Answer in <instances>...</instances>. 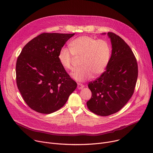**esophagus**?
Returning a JSON list of instances; mask_svg holds the SVG:
<instances>
[{"mask_svg":"<svg viewBox=\"0 0 153 153\" xmlns=\"http://www.w3.org/2000/svg\"><path fill=\"white\" fill-rule=\"evenodd\" d=\"M84 87V85L82 84H80V83H78L77 84V88L79 90H80V89H82Z\"/></svg>","mask_w":153,"mask_h":153,"instance_id":"34e87169","label":"esophagus"}]
</instances>
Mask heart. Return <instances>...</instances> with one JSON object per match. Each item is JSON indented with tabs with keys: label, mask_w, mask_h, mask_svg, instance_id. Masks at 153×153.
Listing matches in <instances>:
<instances>
[{
	"label": "heart",
	"mask_w": 153,
	"mask_h": 153,
	"mask_svg": "<svg viewBox=\"0 0 153 153\" xmlns=\"http://www.w3.org/2000/svg\"><path fill=\"white\" fill-rule=\"evenodd\" d=\"M70 49L62 47L58 58L65 69H73V62L80 58V68L76 69L71 76L78 82H84L93 74L97 77L106 68L111 56V47L105 40H97L88 36H80L69 42Z\"/></svg>",
	"instance_id": "heart-1"
}]
</instances>
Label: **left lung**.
<instances>
[{"label": "left lung", "instance_id": "1", "mask_svg": "<svg viewBox=\"0 0 153 153\" xmlns=\"http://www.w3.org/2000/svg\"><path fill=\"white\" fill-rule=\"evenodd\" d=\"M107 35L112 45L109 63L105 72L88 85L91 97L87 106L101 116L114 114L126 105L134 92L138 77L137 59L130 47L116 34Z\"/></svg>", "mask_w": 153, "mask_h": 153}]
</instances>
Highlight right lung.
<instances>
[{
  "label": "right lung",
  "instance_id": "1",
  "mask_svg": "<svg viewBox=\"0 0 153 153\" xmlns=\"http://www.w3.org/2000/svg\"><path fill=\"white\" fill-rule=\"evenodd\" d=\"M74 34L42 33L23 47L17 59L18 88L29 107L38 113L59 109L77 87L58 58L59 50Z\"/></svg>",
  "mask_w": 153,
  "mask_h": 153
}]
</instances>
